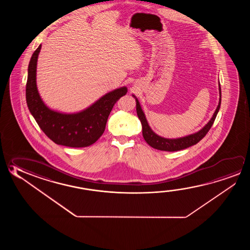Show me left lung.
<instances>
[{
	"label": "left lung",
	"instance_id": "obj_1",
	"mask_svg": "<svg viewBox=\"0 0 250 250\" xmlns=\"http://www.w3.org/2000/svg\"><path fill=\"white\" fill-rule=\"evenodd\" d=\"M219 90H220V101L217 106L216 110L213 113L212 119H210L208 123L207 124L201 131H198L194 134L180 138V139H165L160 136L157 135L153 131H151V128L148 125L147 120L146 119V116L144 114L143 111L140 107L138 99H136L135 96H133L136 99V109H137V114L139 117V120L142 124V133L145 140L146 143L151 146V147L155 148L157 150L166 151H176L180 150H183L186 148L190 147L193 145H196L200 142L201 139L204 138L206 134L208 132L210 128L213 125V122L216 118L217 113L220 110L221 103V84H219Z\"/></svg>",
	"mask_w": 250,
	"mask_h": 250
}]
</instances>
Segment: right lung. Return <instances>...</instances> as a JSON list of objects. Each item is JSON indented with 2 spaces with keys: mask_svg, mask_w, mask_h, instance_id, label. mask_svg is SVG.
Listing matches in <instances>:
<instances>
[{
  "mask_svg": "<svg viewBox=\"0 0 250 250\" xmlns=\"http://www.w3.org/2000/svg\"><path fill=\"white\" fill-rule=\"evenodd\" d=\"M42 45L29 61L26 83V101L29 111L46 136L58 145L69 147H86L102 136L107 119L115 104L126 94V87L111 91L84 111L63 114L51 111L42 102L37 87V62Z\"/></svg>",
  "mask_w": 250,
  "mask_h": 250,
  "instance_id": "right-lung-1",
  "label": "right lung"
}]
</instances>
